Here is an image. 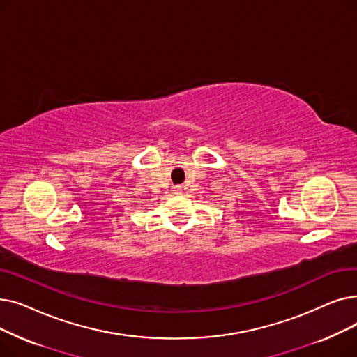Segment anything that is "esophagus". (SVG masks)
<instances>
[{
	"instance_id": "obj_1",
	"label": "esophagus",
	"mask_w": 357,
	"mask_h": 357,
	"mask_svg": "<svg viewBox=\"0 0 357 357\" xmlns=\"http://www.w3.org/2000/svg\"><path fill=\"white\" fill-rule=\"evenodd\" d=\"M173 193H174V195H180V193H181V188H180V185H174V188H173Z\"/></svg>"
}]
</instances>
